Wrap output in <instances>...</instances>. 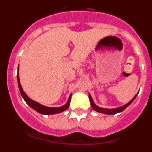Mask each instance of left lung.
<instances>
[{"label":"left lung","instance_id":"obj_1","mask_svg":"<svg viewBox=\"0 0 152 152\" xmlns=\"http://www.w3.org/2000/svg\"><path fill=\"white\" fill-rule=\"evenodd\" d=\"M137 94L135 95V96H134V97L132 98V100H130V101L128 103H126V104H125V105L123 106V107H118V108H115V109H105V108H101V107H97V106H96V104H95V103H94V101H93V99H92V97H91V94H89V99H90V102H91V107H92V109H93V110H94L96 111V112L102 113L109 114V115H113V114L118 113L122 112V111L124 110L125 109H126V107H128V106H129L130 104H131V103H132V101H133V100H135V98L136 97Z\"/></svg>","mask_w":152,"mask_h":152}]
</instances>
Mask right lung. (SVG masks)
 <instances>
[{"instance_id":"1","label":"right lung","mask_w":152,"mask_h":152,"mask_svg":"<svg viewBox=\"0 0 152 152\" xmlns=\"http://www.w3.org/2000/svg\"><path fill=\"white\" fill-rule=\"evenodd\" d=\"M18 70H19V66H18ZM17 82H18V86L19 89H20V92L21 95H22L23 98L24 99V100L26 102L28 105L30 107L35 110L36 111H37L38 113L41 114H45V115H51V114H56V113H59L63 112V111L66 110L68 108L70 105V101H71V96L72 94L69 96L68 98V102L66 103V104H64V106L60 107H45V106L42 105L40 103H37V102L34 101V100H31L30 98L27 96V95L24 93L22 87H21L20 82V79H19V73H17Z\"/></svg>"}]
</instances>
